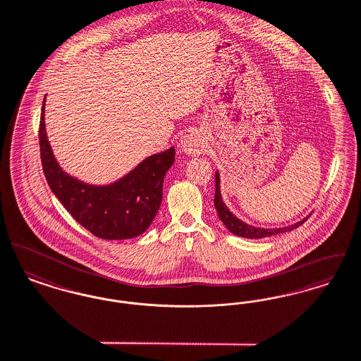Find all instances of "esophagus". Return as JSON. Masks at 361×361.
I'll use <instances>...</instances> for the list:
<instances>
[{"mask_svg": "<svg viewBox=\"0 0 361 361\" xmlns=\"http://www.w3.org/2000/svg\"><path fill=\"white\" fill-rule=\"evenodd\" d=\"M180 148L182 151L189 156H197L204 152L205 144L198 133H189L182 137L180 140Z\"/></svg>", "mask_w": 361, "mask_h": 361, "instance_id": "1", "label": "esophagus"}]
</instances>
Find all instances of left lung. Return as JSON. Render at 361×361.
I'll use <instances>...</instances> for the list:
<instances>
[{"instance_id": "1", "label": "left lung", "mask_w": 361, "mask_h": 361, "mask_svg": "<svg viewBox=\"0 0 361 361\" xmlns=\"http://www.w3.org/2000/svg\"><path fill=\"white\" fill-rule=\"evenodd\" d=\"M214 208L217 210V214H219L220 220L228 228V231H231L233 235H238L240 238H247V239H262V238H267V236H271V235H279V233H283V232H288V231H292V229L302 226L304 221L308 219V216H307L302 221L284 228H257L246 224L245 221L239 220L232 212H229V209L226 207V204L221 198V192H220V175H219V172H216Z\"/></svg>"}]
</instances>
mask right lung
I'll return each mask as SVG.
<instances>
[{"mask_svg":"<svg viewBox=\"0 0 361 361\" xmlns=\"http://www.w3.org/2000/svg\"><path fill=\"white\" fill-rule=\"evenodd\" d=\"M46 100V97H44ZM44 100L39 123L40 160L51 191L80 226L107 240L132 239L152 224L163 198V180L175 148L152 154L107 186L84 183L62 171L44 129Z\"/></svg>","mask_w":361,"mask_h":361,"instance_id":"add662e5","label":"right lung"}]
</instances>
